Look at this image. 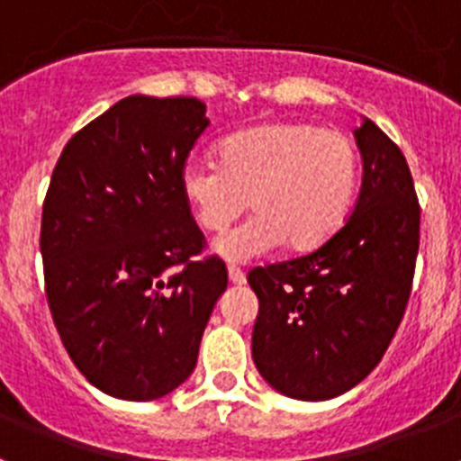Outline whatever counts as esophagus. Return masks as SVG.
Listing matches in <instances>:
<instances>
[{"mask_svg":"<svg viewBox=\"0 0 461 461\" xmlns=\"http://www.w3.org/2000/svg\"><path fill=\"white\" fill-rule=\"evenodd\" d=\"M228 281H230V284H235V286H242L244 281H247V276H244V272L240 270V267L230 266L228 267Z\"/></svg>","mask_w":461,"mask_h":461,"instance_id":"34e87169","label":"esophagus"}]
</instances>
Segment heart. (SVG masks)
I'll list each match as a JSON object with an SVG mask.
<instances>
[{"label": "heart", "mask_w": 461, "mask_h": 461, "mask_svg": "<svg viewBox=\"0 0 461 461\" xmlns=\"http://www.w3.org/2000/svg\"><path fill=\"white\" fill-rule=\"evenodd\" d=\"M357 175V148L344 131L270 122L228 136L219 145V164H186L180 189L205 233H223L251 198L256 217L214 244V254L244 263L284 242L291 251L328 242L351 210Z\"/></svg>", "instance_id": "obj_1"}]
</instances>
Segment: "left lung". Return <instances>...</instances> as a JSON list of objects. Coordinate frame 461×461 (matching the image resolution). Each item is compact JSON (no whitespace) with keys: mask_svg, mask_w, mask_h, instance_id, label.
Listing matches in <instances>:
<instances>
[{"mask_svg":"<svg viewBox=\"0 0 461 461\" xmlns=\"http://www.w3.org/2000/svg\"><path fill=\"white\" fill-rule=\"evenodd\" d=\"M362 186L351 217L307 256L254 267L251 356L276 393L344 394L367 376L404 319L420 244V205L402 149L372 120L353 131Z\"/></svg>","mask_w":461,"mask_h":461,"instance_id":"left-lung-1","label":"left lung"}]
</instances>
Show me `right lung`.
<instances>
[{
    "mask_svg": "<svg viewBox=\"0 0 461 461\" xmlns=\"http://www.w3.org/2000/svg\"><path fill=\"white\" fill-rule=\"evenodd\" d=\"M210 120L194 96L117 101L52 170L41 256L55 328L101 393L149 402L189 378L228 272L205 247L180 175Z\"/></svg>",
    "mask_w": 461,
    "mask_h": 461,
    "instance_id": "1",
    "label": "right lung"
}]
</instances>
